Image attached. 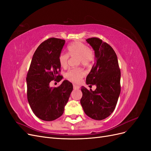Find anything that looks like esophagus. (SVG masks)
<instances>
[{
    "instance_id": "obj_1",
    "label": "esophagus",
    "mask_w": 151,
    "mask_h": 151,
    "mask_svg": "<svg viewBox=\"0 0 151 151\" xmlns=\"http://www.w3.org/2000/svg\"><path fill=\"white\" fill-rule=\"evenodd\" d=\"M74 89H79V88H80V87L79 86H77V85H76V84H74Z\"/></svg>"
}]
</instances>
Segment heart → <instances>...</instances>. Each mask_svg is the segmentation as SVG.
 Returning a JSON list of instances; mask_svg holds the SVG:
<instances>
[{
    "label": "heart",
    "instance_id": "1",
    "mask_svg": "<svg viewBox=\"0 0 151 151\" xmlns=\"http://www.w3.org/2000/svg\"><path fill=\"white\" fill-rule=\"evenodd\" d=\"M68 54L62 52L59 56V62L62 68H66L68 64L69 56H78V62L83 65H89L93 59V54L88 47L81 42H74L67 47ZM85 72L81 68H72L66 72L65 77L74 82H79L84 76Z\"/></svg>",
    "mask_w": 151,
    "mask_h": 151
}]
</instances>
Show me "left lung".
I'll return each instance as SVG.
<instances>
[{
    "instance_id": "obj_1",
    "label": "left lung",
    "mask_w": 151,
    "mask_h": 151,
    "mask_svg": "<svg viewBox=\"0 0 151 151\" xmlns=\"http://www.w3.org/2000/svg\"><path fill=\"white\" fill-rule=\"evenodd\" d=\"M94 50L96 62L86 77V84L96 86L89 91L81 87V106L87 116L101 121L109 117L121 93V70L115 51L106 42L92 37L86 39Z\"/></svg>"
}]
</instances>
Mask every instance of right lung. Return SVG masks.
<instances>
[{"mask_svg": "<svg viewBox=\"0 0 151 151\" xmlns=\"http://www.w3.org/2000/svg\"><path fill=\"white\" fill-rule=\"evenodd\" d=\"M64 40L50 38L41 44L34 52L26 82L27 100L35 115L45 121L60 117L69 101L73 86L64 80L58 87H50L53 81H60L59 56Z\"/></svg>", "mask_w": 151, "mask_h": 151, "instance_id": "right-lung-1", "label": "right lung"}]
</instances>
